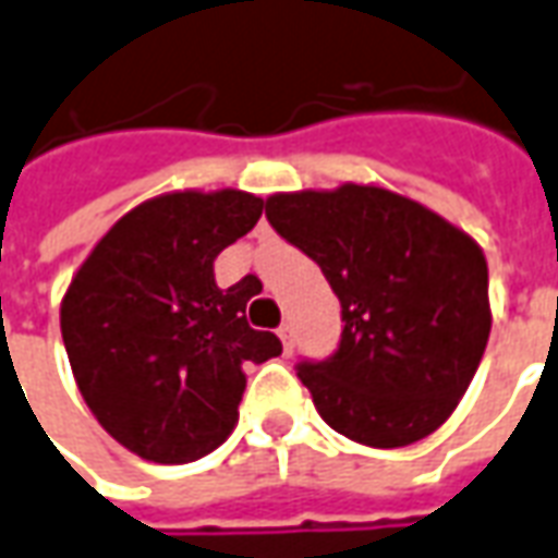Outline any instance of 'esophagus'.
Listing matches in <instances>:
<instances>
[{"mask_svg":"<svg viewBox=\"0 0 558 558\" xmlns=\"http://www.w3.org/2000/svg\"><path fill=\"white\" fill-rule=\"evenodd\" d=\"M278 335H280V341H283V350H287V353H292V338H295V332H292L290 323H283V326L278 329Z\"/></svg>","mask_w":558,"mask_h":558,"instance_id":"1","label":"esophagus"}]
</instances>
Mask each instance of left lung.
<instances>
[{
  "mask_svg": "<svg viewBox=\"0 0 558 558\" xmlns=\"http://www.w3.org/2000/svg\"><path fill=\"white\" fill-rule=\"evenodd\" d=\"M266 217L317 263L341 302L338 350L295 368L319 416L365 447L432 435L465 396L489 341L481 247L380 186L278 193Z\"/></svg>",
  "mask_w": 558,
  "mask_h": 558,
  "instance_id": "left-lung-1",
  "label": "left lung"
}]
</instances>
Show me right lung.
Listing matches in <instances>:
<instances>
[{
	"mask_svg": "<svg viewBox=\"0 0 558 558\" xmlns=\"http://www.w3.org/2000/svg\"><path fill=\"white\" fill-rule=\"evenodd\" d=\"M263 198L169 193L120 217L77 268L60 307L77 389L102 428L147 462L211 453L239 420L244 362L280 353L244 307L263 283L220 290L217 253L247 235Z\"/></svg>",
	"mask_w": 558,
	"mask_h": 558,
	"instance_id": "1",
	"label": "right lung"
}]
</instances>
